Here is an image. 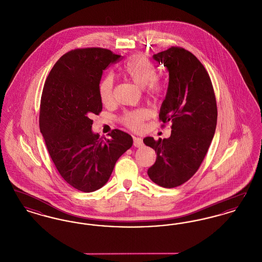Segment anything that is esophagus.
Wrapping results in <instances>:
<instances>
[{
  "mask_svg": "<svg viewBox=\"0 0 262 262\" xmlns=\"http://www.w3.org/2000/svg\"><path fill=\"white\" fill-rule=\"evenodd\" d=\"M134 145L136 147H141L143 145V141L140 137H135L134 138Z\"/></svg>",
  "mask_w": 262,
  "mask_h": 262,
  "instance_id": "34e87169",
  "label": "esophagus"
}]
</instances>
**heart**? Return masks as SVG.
I'll return each mask as SVG.
<instances>
[{"label":"heart","instance_id":"heart-1","mask_svg":"<svg viewBox=\"0 0 262 262\" xmlns=\"http://www.w3.org/2000/svg\"><path fill=\"white\" fill-rule=\"evenodd\" d=\"M123 73L137 86L147 88L150 94H157L161 86L156 77V69L149 60L142 55H135L130 57L123 67ZM114 76L106 75L99 85V95L104 104H108L113 100ZM149 113L146 110H137L127 113L124 117L125 125L133 129H138L142 122L147 119Z\"/></svg>","mask_w":262,"mask_h":262}]
</instances>
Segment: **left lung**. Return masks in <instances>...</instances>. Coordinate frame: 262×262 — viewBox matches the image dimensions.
Listing matches in <instances>:
<instances>
[{
  "mask_svg": "<svg viewBox=\"0 0 262 262\" xmlns=\"http://www.w3.org/2000/svg\"><path fill=\"white\" fill-rule=\"evenodd\" d=\"M169 73V83L159 119L172 123L171 137L143 139L155 150L156 161L147 171L152 182L166 188L179 187L200 168L211 144L217 106L210 77L190 52L172 47L153 55Z\"/></svg>",
  "mask_w": 262,
  "mask_h": 262,
  "instance_id": "left-lung-1",
  "label": "left lung"
}]
</instances>
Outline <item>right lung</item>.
Segmentation results:
<instances>
[{"instance_id": "right-lung-1", "label": "right lung", "mask_w": 262, "mask_h": 262, "mask_svg": "<svg viewBox=\"0 0 262 262\" xmlns=\"http://www.w3.org/2000/svg\"><path fill=\"white\" fill-rule=\"evenodd\" d=\"M120 58L102 48L71 51L54 64L43 88L40 132L62 179L83 192L106 185L117 160L134 142L120 129L104 139L92 132L90 118L102 111L103 71Z\"/></svg>"}]
</instances>
